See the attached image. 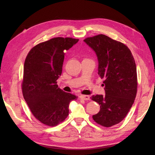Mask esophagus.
<instances>
[{"mask_svg":"<svg viewBox=\"0 0 155 155\" xmlns=\"http://www.w3.org/2000/svg\"><path fill=\"white\" fill-rule=\"evenodd\" d=\"M80 98L84 101H89L90 100V96H88V95H81L80 96Z\"/></svg>","mask_w":155,"mask_h":155,"instance_id":"1","label":"esophagus"}]
</instances>
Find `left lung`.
Here are the masks:
<instances>
[{
  "label": "left lung",
  "mask_w": 155,
  "mask_h": 155,
  "mask_svg": "<svg viewBox=\"0 0 155 155\" xmlns=\"http://www.w3.org/2000/svg\"><path fill=\"white\" fill-rule=\"evenodd\" d=\"M84 41L97 54L98 74L103 78L105 95H93L91 99L100 105L93 116L98 124L110 127L127 116L135 99L137 74L133 56L126 45L104 35Z\"/></svg>",
  "instance_id": "1"
}]
</instances>
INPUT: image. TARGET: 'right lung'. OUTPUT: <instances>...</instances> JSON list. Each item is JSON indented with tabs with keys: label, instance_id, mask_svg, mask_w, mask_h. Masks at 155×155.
I'll list each match as a JSON object with an SVG mask.
<instances>
[{
	"label": "right lung",
	"instance_id": "1",
	"mask_svg": "<svg viewBox=\"0 0 155 155\" xmlns=\"http://www.w3.org/2000/svg\"><path fill=\"white\" fill-rule=\"evenodd\" d=\"M78 39L57 37L36 45L25 59L22 94L31 113L41 123L54 127L68 117L69 103L77 97L58 88L65 52Z\"/></svg>",
	"mask_w": 155,
	"mask_h": 155
}]
</instances>
